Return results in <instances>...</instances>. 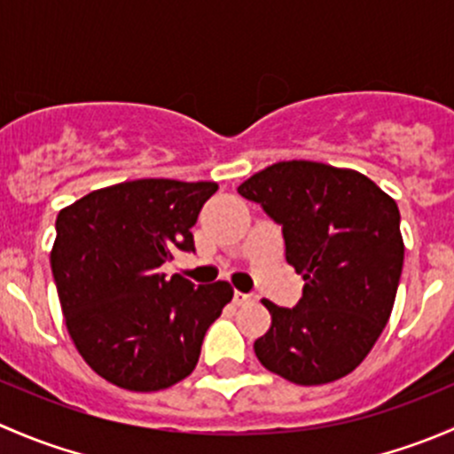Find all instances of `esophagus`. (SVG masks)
I'll return each instance as SVG.
<instances>
[{
	"label": "esophagus",
	"mask_w": 454,
	"mask_h": 454,
	"mask_svg": "<svg viewBox=\"0 0 454 454\" xmlns=\"http://www.w3.org/2000/svg\"><path fill=\"white\" fill-rule=\"evenodd\" d=\"M259 296L253 294V292H235V303L237 305H246V303H254Z\"/></svg>",
	"instance_id": "34e87169"
}]
</instances>
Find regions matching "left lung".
<instances>
[{
  "label": "left lung",
  "mask_w": 454,
  "mask_h": 454,
  "mask_svg": "<svg viewBox=\"0 0 454 454\" xmlns=\"http://www.w3.org/2000/svg\"><path fill=\"white\" fill-rule=\"evenodd\" d=\"M281 226L286 259L303 277L296 308L254 340L259 363L303 387L351 373L388 323L404 263L400 210L375 182L309 160L277 162L239 186Z\"/></svg>",
  "instance_id": "left-lung-1"
}]
</instances>
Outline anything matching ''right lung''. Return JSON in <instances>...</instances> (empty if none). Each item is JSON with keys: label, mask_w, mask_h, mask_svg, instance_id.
<instances>
[{"label": "right lung", "mask_w": 454, "mask_h": 454, "mask_svg": "<svg viewBox=\"0 0 454 454\" xmlns=\"http://www.w3.org/2000/svg\"><path fill=\"white\" fill-rule=\"evenodd\" d=\"M215 191V182L134 180L59 213L50 265L67 332L107 382L146 393L193 373L232 287H195L160 268L177 250L195 253L191 228Z\"/></svg>", "instance_id": "1"}]
</instances>
